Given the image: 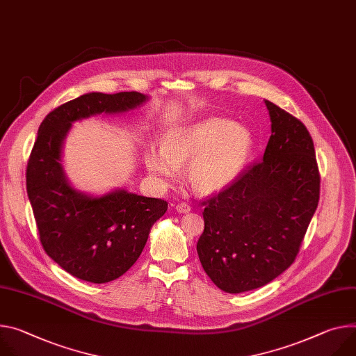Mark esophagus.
Instances as JSON below:
<instances>
[{"label": "esophagus", "instance_id": "34e87169", "mask_svg": "<svg viewBox=\"0 0 356 356\" xmlns=\"http://www.w3.org/2000/svg\"><path fill=\"white\" fill-rule=\"evenodd\" d=\"M191 210V207H190V204H187V203H179V204H176V211H179V213H188Z\"/></svg>", "mask_w": 356, "mask_h": 356}]
</instances>
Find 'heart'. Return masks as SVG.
Returning <instances> with one entry per match:
<instances>
[{
  "instance_id": "1",
  "label": "heart",
  "mask_w": 356,
  "mask_h": 356,
  "mask_svg": "<svg viewBox=\"0 0 356 356\" xmlns=\"http://www.w3.org/2000/svg\"><path fill=\"white\" fill-rule=\"evenodd\" d=\"M252 149L254 136L247 127L230 119L209 118L165 135L161 152L149 149L145 161L153 180L168 184L176 177L177 166L191 159L188 181L200 193H213L237 179Z\"/></svg>"
}]
</instances>
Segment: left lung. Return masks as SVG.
<instances>
[{
  "label": "left lung",
  "instance_id": "8db88e82",
  "mask_svg": "<svg viewBox=\"0 0 356 356\" xmlns=\"http://www.w3.org/2000/svg\"><path fill=\"white\" fill-rule=\"evenodd\" d=\"M263 160L202 199L200 263L225 293L260 288L296 261L319 200L321 177L305 124L270 101Z\"/></svg>",
  "mask_w": 356,
  "mask_h": 356
}]
</instances>
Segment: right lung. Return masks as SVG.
<instances>
[{
    "label": "right lung",
    "instance_id": "obj_1",
    "mask_svg": "<svg viewBox=\"0 0 356 356\" xmlns=\"http://www.w3.org/2000/svg\"><path fill=\"white\" fill-rule=\"evenodd\" d=\"M145 101L139 92H92L55 108L40 124L26 165V193L42 248L79 280L105 284L123 275L142 254L168 202L126 190L96 199L75 191L59 163L63 138L78 119L124 112Z\"/></svg>",
    "mask_w": 356,
    "mask_h": 356
}]
</instances>
